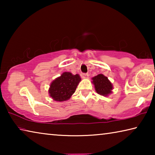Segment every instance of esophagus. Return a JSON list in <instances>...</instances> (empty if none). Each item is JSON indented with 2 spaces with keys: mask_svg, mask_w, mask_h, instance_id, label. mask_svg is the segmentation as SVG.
I'll return each mask as SVG.
<instances>
[{
  "mask_svg": "<svg viewBox=\"0 0 155 155\" xmlns=\"http://www.w3.org/2000/svg\"><path fill=\"white\" fill-rule=\"evenodd\" d=\"M81 78H87L89 77V74H88V73H81Z\"/></svg>",
  "mask_w": 155,
  "mask_h": 155,
  "instance_id": "esophagus-1",
  "label": "esophagus"
}]
</instances>
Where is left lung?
Listing matches in <instances>:
<instances>
[{"label":"left lung","mask_w":155,"mask_h":155,"mask_svg":"<svg viewBox=\"0 0 155 155\" xmlns=\"http://www.w3.org/2000/svg\"><path fill=\"white\" fill-rule=\"evenodd\" d=\"M92 80L97 93L103 96H107L111 93L112 84L103 74L97 75L92 78Z\"/></svg>","instance_id":"1"}]
</instances>
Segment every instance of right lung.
I'll list each match as a JSON object with an SVG mask.
<instances>
[{
	"mask_svg": "<svg viewBox=\"0 0 155 155\" xmlns=\"http://www.w3.org/2000/svg\"><path fill=\"white\" fill-rule=\"evenodd\" d=\"M81 77L78 74H72L71 72H64L61 77L52 81L49 94L56 101H64L69 99L75 92Z\"/></svg>",
	"mask_w": 155,
	"mask_h": 155,
	"instance_id": "add662e5",
	"label": "right lung"
}]
</instances>
